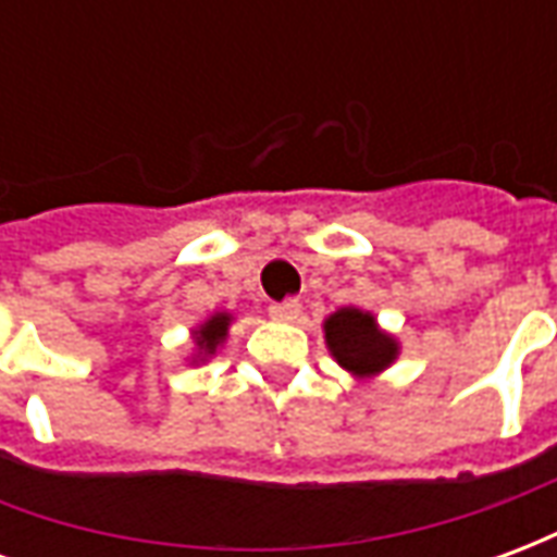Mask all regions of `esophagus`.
<instances>
[{"instance_id": "34e87169", "label": "esophagus", "mask_w": 557, "mask_h": 557, "mask_svg": "<svg viewBox=\"0 0 557 557\" xmlns=\"http://www.w3.org/2000/svg\"><path fill=\"white\" fill-rule=\"evenodd\" d=\"M268 313H271V319H277V322H295L301 315V301L298 298H286V301L271 304Z\"/></svg>"}]
</instances>
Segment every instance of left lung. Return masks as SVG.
Wrapping results in <instances>:
<instances>
[{
	"label": "left lung",
	"mask_w": 557,
	"mask_h": 557,
	"mask_svg": "<svg viewBox=\"0 0 557 557\" xmlns=\"http://www.w3.org/2000/svg\"><path fill=\"white\" fill-rule=\"evenodd\" d=\"M325 339L339 367H346L355 375L379 373L397 358L394 337L382 334L375 327L373 315L361 313L355 307H343L327 319Z\"/></svg>",
	"instance_id": "left-lung-1"
}]
</instances>
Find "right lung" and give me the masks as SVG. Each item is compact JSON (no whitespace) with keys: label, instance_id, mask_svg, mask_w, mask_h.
Wrapping results in <instances>:
<instances>
[{"label":"right lung","instance_id":"right-lung-1","mask_svg":"<svg viewBox=\"0 0 557 557\" xmlns=\"http://www.w3.org/2000/svg\"><path fill=\"white\" fill-rule=\"evenodd\" d=\"M226 331H230V315L218 313L208 319L206 325L196 331V346L199 351H206V355H214L220 343L226 339Z\"/></svg>","mask_w":557,"mask_h":557}]
</instances>
